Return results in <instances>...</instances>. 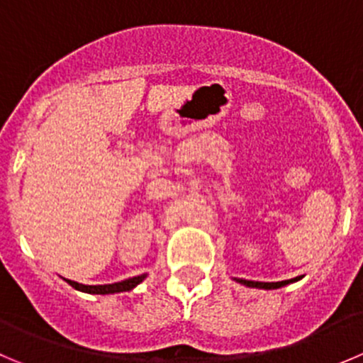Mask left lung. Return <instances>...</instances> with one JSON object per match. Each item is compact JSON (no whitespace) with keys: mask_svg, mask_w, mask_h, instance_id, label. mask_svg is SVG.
Wrapping results in <instances>:
<instances>
[{"mask_svg":"<svg viewBox=\"0 0 363 363\" xmlns=\"http://www.w3.org/2000/svg\"><path fill=\"white\" fill-rule=\"evenodd\" d=\"M235 280L246 287H259V289H279V287L287 286V284L296 282V280H300V277H296V279H291V280H282V282H252V280H242V279H235Z\"/></svg>","mask_w":363,"mask_h":363,"instance_id":"8db88e82","label":"left lung"}]
</instances>
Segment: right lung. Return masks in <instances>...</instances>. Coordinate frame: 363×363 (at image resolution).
Masks as SVG:
<instances>
[{
    "instance_id": "obj_1",
    "label": "right lung",
    "mask_w": 363,
    "mask_h": 363,
    "mask_svg": "<svg viewBox=\"0 0 363 363\" xmlns=\"http://www.w3.org/2000/svg\"><path fill=\"white\" fill-rule=\"evenodd\" d=\"M145 279V275L140 277H133V279L122 280V282L117 284H106V286H83V284H77L74 280H67L69 286H72L74 289L83 291V293H90V294H113V293H124V291H131L133 287L138 286L142 280Z\"/></svg>"
}]
</instances>
